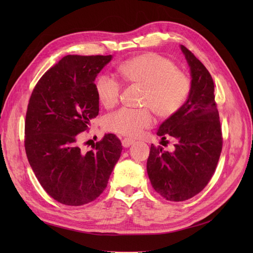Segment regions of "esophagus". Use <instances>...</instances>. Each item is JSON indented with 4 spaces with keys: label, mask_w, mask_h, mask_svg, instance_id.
I'll use <instances>...</instances> for the list:
<instances>
[{
    "label": "esophagus",
    "mask_w": 253,
    "mask_h": 253,
    "mask_svg": "<svg viewBox=\"0 0 253 253\" xmlns=\"http://www.w3.org/2000/svg\"><path fill=\"white\" fill-rule=\"evenodd\" d=\"M133 143H134V140L129 139V138H125L124 140H122V145H124L125 148H128L129 145H132Z\"/></svg>",
    "instance_id": "34e87169"
}]
</instances>
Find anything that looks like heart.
<instances>
[{
  "label": "heart",
  "instance_id": "b5f03b06",
  "mask_svg": "<svg viewBox=\"0 0 253 253\" xmlns=\"http://www.w3.org/2000/svg\"><path fill=\"white\" fill-rule=\"evenodd\" d=\"M117 73L126 83L143 87L141 104L153 110L157 117L169 118L185 104L190 94L188 76L177 70L173 61L156 52H144L120 63ZM95 89L99 102L111 109L119 101L120 83L109 76H100ZM153 121L151 110L120 109L109 114L103 120L108 131L135 136Z\"/></svg>",
  "mask_w": 253,
  "mask_h": 253
}]
</instances>
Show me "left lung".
Returning a JSON list of instances; mask_svg holds the SVG:
<instances>
[{
  "label": "left lung",
  "instance_id": "8db88e82",
  "mask_svg": "<svg viewBox=\"0 0 253 253\" xmlns=\"http://www.w3.org/2000/svg\"><path fill=\"white\" fill-rule=\"evenodd\" d=\"M191 72V89L182 108L160 125L157 135L176 140L174 151L151 145L147 171L152 187L167 201L183 202L208 185L223 148L214 82L205 65L180 45ZM162 141V142H163Z\"/></svg>",
  "mask_w": 253,
  "mask_h": 253
}]
</instances>
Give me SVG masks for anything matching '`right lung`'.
<instances>
[{"instance_id": "obj_1", "label": "right lung", "mask_w": 253, "mask_h": 253, "mask_svg": "<svg viewBox=\"0 0 253 253\" xmlns=\"http://www.w3.org/2000/svg\"><path fill=\"white\" fill-rule=\"evenodd\" d=\"M112 56L68 55L45 73L29 99L25 151L36 177L53 200L67 206L95 201L120 157L114 134L80 147L82 132L99 113L95 79Z\"/></svg>"}]
</instances>
